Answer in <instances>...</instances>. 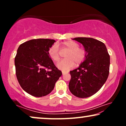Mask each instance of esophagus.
I'll use <instances>...</instances> for the list:
<instances>
[{"label":"esophagus","mask_w":126,"mask_h":126,"mask_svg":"<svg viewBox=\"0 0 126 126\" xmlns=\"http://www.w3.org/2000/svg\"><path fill=\"white\" fill-rule=\"evenodd\" d=\"M66 73H68V72H64V71H63V72H62V73H63V75H65V74H66Z\"/></svg>","instance_id":"1"}]
</instances>
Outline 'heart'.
Here are the masks:
<instances>
[{
  "mask_svg": "<svg viewBox=\"0 0 126 126\" xmlns=\"http://www.w3.org/2000/svg\"><path fill=\"white\" fill-rule=\"evenodd\" d=\"M78 43L74 41H66L61 45V50H68V51L65 55L63 61L57 64V67L63 71L70 69L75 66L79 65L85 61L87 57V51L84 47H79ZM48 54L51 59L55 63H57L60 60V53L58 46L53 45L49 48Z\"/></svg>",
  "mask_w": 126,
  "mask_h": 126,
  "instance_id": "heart-1",
  "label": "heart"
}]
</instances>
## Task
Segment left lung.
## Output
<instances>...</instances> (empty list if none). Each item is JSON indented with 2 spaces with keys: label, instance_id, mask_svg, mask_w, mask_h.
I'll return each mask as SVG.
<instances>
[{
  "label": "left lung",
  "instance_id": "obj_1",
  "mask_svg": "<svg viewBox=\"0 0 126 126\" xmlns=\"http://www.w3.org/2000/svg\"><path fill=\"white\" fill-rule=\"evenodd\" d=\"M73 39L82 44L87 55L78 68L70 71L69 88L76 97H88L99 91L106 81L110 72V57L101 41L87 37Z\"/></svg>",
  "mask_w": 126,
  "mask_h": 126
}]
</instances>
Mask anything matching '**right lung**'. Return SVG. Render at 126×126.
<instances>
[{"instance_id":"add662e5","label":"right lung","mask_w":126,"mask_h":126,"mask_svg":"<svg viewBox=\"0 0 126 126\" xmlns=\"http://www.w3.org/2000/svg\"><path fill=\"white\" fill-rule=\"evenodd\" d=\"M54 39H34L19 46L15 57L17 80L25 92L35 97L49 94L62 72L48 54Z\"/></svg>"}]
</instances>
